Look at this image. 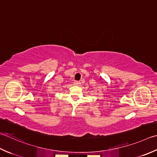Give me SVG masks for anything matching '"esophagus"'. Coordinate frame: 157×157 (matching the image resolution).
I'll use <instances>...</instances> for the list:
<instances>
[{"label":"esophagus","mask_w":157,"mask_h":157,"mask_svg":"<svg viewBox=\"0 0 157 157\" xmlns=\"http://www.w3.org/2000/svg\"><path fill=\"white\" fill-rule=\"evenodd\" d=\"M79 84H80V82H79V81H75L74 82V85L79 86Z\"/></svg>","instance_id":"obj_1"}]
</instances>
